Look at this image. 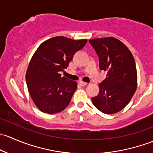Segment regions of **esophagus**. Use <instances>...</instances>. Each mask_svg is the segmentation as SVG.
Here are the masks:
<instances>
[{
	"instance_id": "obj_1",
	"label": "esophagus",
	"mask_w": 153,
	"mask_h": 153,
	"mask_svg": "<svg viewBox=\"0 0 153 153\" xmlns=\"http://www.w3.org/2000/svg\"><path fill=\"white\" fill-rule=\"evenodd\" d=\"M79 84L81 85L82 86H85V85H86L88 84L87 82H83V81H79Z\"/></svg>"
}]
</instances>
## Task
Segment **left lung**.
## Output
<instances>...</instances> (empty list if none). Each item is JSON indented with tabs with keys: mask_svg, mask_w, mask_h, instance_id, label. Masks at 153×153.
Returning <instances> with one entry per match:
<instances>
[{
	"mask_svg": "<svg viewBox=\"0 0 153 153\" xmlns=\"http://www.w3.org/2000/svg\"><path fill=\"white\" fill-rule=\"evenodd\" d=\"M100 59V70L107 77L99 84L100 93L92 97L94 106L105 114L122 111L129 103L137 88V71L133 54L114 37L89 40Z\"/></svg>",
	"mask_w": 153,
	"mask_h": 153,
	"instance_id": "1",
	"label": "left lung"
}]
</instances>
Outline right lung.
<instances>
[{
    "label": "right lung",
    "mask_w": 153,
    "mask_h": 153,
    "mask_svg": "<svg viewBox=\"0 0 153 153\" xmlns=\"http://www.w3.org/2000/svg\"><path fill=\"white\" fill-rule=\"evenodd\" d=\"M87 40H74L55 37L45 40L33 55L26 74L28 90L37 108L53 114L63 111L70 103L77 88L75 81L62 76L74 55Z\"/></svg>",
    "instance_id": "right-lung-1"
}]
</instances>
